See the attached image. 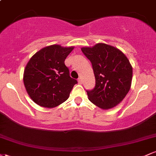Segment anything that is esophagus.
<instances>
[{"label":"esophagus","mask_w":156,"mask_h":156,"mask_svg":"<svg viewBox=\"0 0 156 156\" xmlns=\"http://www.w3.org/2000/svg\"><path fill=\"white\" fill-rule=\"evenodd\" d=\"M78 83H80V84H82V83H83V81H82V78H78Z\"/></svg>","instance_id":"34e87169"}]
</instances>
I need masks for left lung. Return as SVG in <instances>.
<instances>
[{
  "label": "left lung",
  "mask_w": 156,
  "mask_h": 156,
  "mask_svg": "<svg viewBox=\"0 0 156 156\" xmlns=\"http://www.w3.org/2000/svg\"><path fill=\"white\" fill-rule=\"evenodd\" d=\"M92 64L95 87L87 91L89 100L102 109L114 108L122 101L130 89L133 68L118 48L105 43L81 48Z\"/></svg>",
  "instance_id": "obj_1"
}]
</instances>
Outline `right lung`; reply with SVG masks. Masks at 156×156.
Segmentation results:
<instances>
[{"label":"right lung","instance_id":"right-lung-1","mask_svg":"<svg viewBox=\"0 0 156 156\" xmlns=\"http://www.w3.org/2000/svg\"><path fill=\"white\" fill-rule=\"evenodd\" d=\"M74 47L53 44L42 48L30 58L23 83L32 101L44 108L58 106L69 97L78 82L69 76L64 61Z\"/></svg>","mask_w":156,"mask_h":156}]
</instances>
